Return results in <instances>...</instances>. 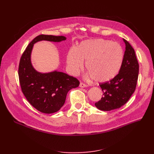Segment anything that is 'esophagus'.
Returning a JSON list of instances; mask_svg holds the SVG:
<instances>
[{
    "label": "esophagus",
    "instance_id": "obj_1",
    "mask_svg": "<svg viewBox=\"0 0 154 154\" xmlns=\"http://www.w3.org/2000/svg\"><path fill=\"white\" fill-rule=\"evenodd\" d=\"M79 87H81V88H84V87H87V85H86V84H84L82 82H80V85H79Z\"/></svg>",
    "mask_w": 154,
    "mask_h": 154
}]
</instances>
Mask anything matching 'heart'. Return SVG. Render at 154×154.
<instances>
[{
  "label": "heart",
  "instance_id": "b5f03b06",
  "mask_svg": "<svg viewBox=\"0 0 154 154\" xmlns=\"http://www.w3.org/2000/svg\"><path fill=\"white\" fill-rule=\"evenodd\" d=\"M124 60L123 48L117 43L104 38L85 40L72 47L67 63L73 75H77L86 61L87 76L96 82H106L114 79L120 70Z\"/></svg>",
  "mask_w": 154,
  "mask_h": 154
}]
</instances>
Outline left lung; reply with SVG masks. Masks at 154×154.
I'll return each mask as SVG.
<instances>
[{
    "label": "left lung",
    "instance_id": "left-lung-1",
    "mask_svg": "<svg viewBox=\"0 0 154 154\" xmlns=\"http://www.w3.org/2000/svg\"><path fill=\"white\" fill-rule=\"evenodd\" d=\"M125 44L124 60L119 74L111 80L100 84L103 97L95 103L98 109L110 111L123 106L134 92L139 75V66L135 51L123 38Z\"/></svg>",
    "mask_w": 154,
    "mask_h": 154
}]
</instances>
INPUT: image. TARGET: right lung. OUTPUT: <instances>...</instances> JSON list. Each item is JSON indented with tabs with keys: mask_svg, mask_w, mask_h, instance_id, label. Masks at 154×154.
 <instances>
[{
	"mask_svg": "<svg viewBox=\"0 0 154 154\" xmlns=\"http://www.w3.org/2000/svg\"><path fill=\"white\" fill-rule=\"evenodd\" d=\"M64 36L40 35L34 38L23 53L19 67L22 91L28 102L37 110L45 114L59 111L66 102L68 92L79 85V80L66 73L54 70L48 73L37 71L31 62V53L37 42H60Z\"/></svg>",
	"mask_w": 154,
	"mask_h": 154,
	"instance_id": "add662e5",
	"label": "right lung"
}]
</instances>
